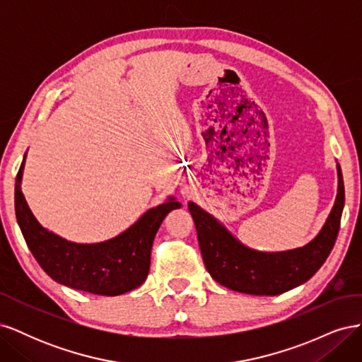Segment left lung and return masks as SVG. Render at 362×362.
<instances>
[{
    "mask_svg": "<svg viewBox=\"0 0 362 362\" xmlns=\"http://www.w3.org/2000/svg\"><path fill=\"white\" fill-rule=\"evenodd\" d=\"M344 208V182L338 166V193L325 226L311 243L287 252L252 250L194 202L189 210L198 231L205 267L221 286L257 296H276L308 281L329 257Z\"/></svg>",
    "mask_w": 362,
    "mask_h": 362,
    "instance_id": "obj_1",
    "label": "left lung"
}]
</instances>
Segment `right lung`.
<instances>
[{
    "label": "right lung",
    "instance_id": "add662e5",
    "mask_svg": "<svg viewBox=\"0 0 362 362\" xmlns=\"http://www.w3.org/2000/svg\"><path fill=\"white\" fill-rule=\"evenodd\" d=\"M24 164L25 156L15 182L16 221L33 257L47 275L66 287L101 296H119L140 287L148 276L152 242L163 218L181 204L169 198L107 242L72 243L47 231L33 216L21 190Z\"/></svg>",
    "mask_w": 362,
    "mask_h": 362
}]
</instances>
